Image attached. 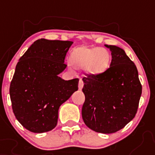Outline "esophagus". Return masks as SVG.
Listing matches in <instances>:
<instances>
[{
    "instance_id": "1",
    "label": "esophagus",
    "mask_w": 155,
    "mask_h": 155,
    "mask_svg": "<svg viewBox=\"0 0 155 155\" xmlns=\"http://www.w3.org/2000/svg\"><path fill=\"white\" fill-rule=\"evenodd\" d=\"M78 86H79V89L81 90L83 88V87H84V81H83L81 79L80 80V81H79V84H78Z\"/></svg>"
}]
</instances>
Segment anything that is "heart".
<instances>
[{
	"mask_svg": "<svg viewBox=\"0 0 155 155\" xmlns=\"http://www.w3.org/2000/svg\"><path fill=\"white\" fill-rule=\"evenodd\" d=\"M110 59L108 50L100 47H81L74 50L71 54V62L75 68L86 67L87 72L92 75L105 71L109 67Z\"/></svg>",
	"mask_w": 155,
	"mask_h": 155,
	"instance_id": "obj_1",
	"label": "heart"
}]
</instances>
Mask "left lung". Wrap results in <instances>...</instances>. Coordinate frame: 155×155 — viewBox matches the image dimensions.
<instances>
[{
  "instance_id": "left-lung-1",
  "label": "left lung",
  "mask_w": 155,
  "mask_h": 155,
  "mask_svg": "<svg viewBox=\"0 0 155 155\" xmlns=\"http://www.w3.org/2000/svg\"><path fill=\"white\" fill-rule=\"evenodd\" d=\"M105 46L112 54L110 67L101 74H87L83 78L85 101L82 117L91 130L113 134L134 119L142 87L137 68L124 50Z\"/></svg>"
}]
</instances>
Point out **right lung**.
Wrapping results in <instances>:
<instances>
[{"label": "right lung", "mask_w": 155, "mask_h": 155, "mask_svg": "<svg viewBox=\"0 0 155 155\" xmlns=\"http://www.w3.org/2000/svg\"><path fill=\"white\" fill-rule=\"evenodd\" d=\"M73 42L35 41L16 66L9 87L13 112L17 120L30 132L53 130L58 108L78 90L79 79L58 77L67 67L66 54Z\"/></svg>", "instance_id": "add662e5"}]
</instances>
